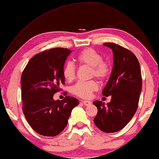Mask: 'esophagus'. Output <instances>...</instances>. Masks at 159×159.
Instances as JSON below:
<instances>
[{
  "label": "esophagus",
  "instance_id": "esophagus-1",
  "mask_svg": "<svg viewBox=\"0 0 159 159\" xmlns=\"http://www.w3.org/2000/svg\"><path fill=\"white\" fill-rule=\"evenodd\" d=\"M82 102L84 103L85 106H89V105L91 104V102L89 101V100H84V101H82Z\"/></svg>",
  "mask_w": 159,
  "mask_h": 159
}]
</instances>
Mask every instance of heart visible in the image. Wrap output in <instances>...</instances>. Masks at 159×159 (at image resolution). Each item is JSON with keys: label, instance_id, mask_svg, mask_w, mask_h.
I'll use <instances>...</instances> for the list:
<instances>
[{"label": "heart", "instance_id": "1", "mask_svg": "<svg viewBox=\"0 0 159 159\" xmlns=\"http://www.w3.org/2000/svg\"><path fill=\"white\" fill-rule=\"evenodd\" d=\"M77 60L80 65H87L91 67L90 75L99 80H104L110 73V66L107 61L102 60V56L92 48L82 50L77 56ZM65 79L70 82L75 78V67L71 62L66 63L62 69ZM99 89V85L94 80L88 81H79L72 87V92L81 98H89L93 91Z\"/></svg>", "mask_w": 159, "mask_h": 159}]
</instances>
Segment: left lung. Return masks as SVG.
<instances>
[{
	"label": "left lung",
	"instance_id": "1",
	"mask_svg": "<svg viewBox=\"0 0 159 159\" xmlns=\"http://www.w3.org/2000/svg\"><path fill=\"white\" fill-rule=\"evenodd\" d=\"M104 45L112 50L114 63L102 94L111 98L107 105L102 101L93 102L98 109L93 122L99 129L109 133L124 128L137 111L142 77L140 63L133 52L111 42Z\"/></svg>",
	"mask_w": 159,
	"mask_h": 159
}]
</instances>
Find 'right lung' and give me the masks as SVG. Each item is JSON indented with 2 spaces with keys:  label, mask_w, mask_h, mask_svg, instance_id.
Segmentation results:
<instances>
[{
  "label": "right lung",
  "mask_w": 159,
  "mask_h": 159,
  "mask_svg": "<svg viewBox=\"0 0 159 159\" xmlns=\"http://www.w3.org/2000/svg\"><path fill=\"white\" fill-rule=\"evenodd\" d=\"M71 51L53 48L35 55L26 65L21 77L24 115L32 128L39 135L53 137L68 124L71 111L79 104L74 97L53 99L65 84V62Z\"/></svg>",
  "instance_id": "add662e5"
}]
</instances>
